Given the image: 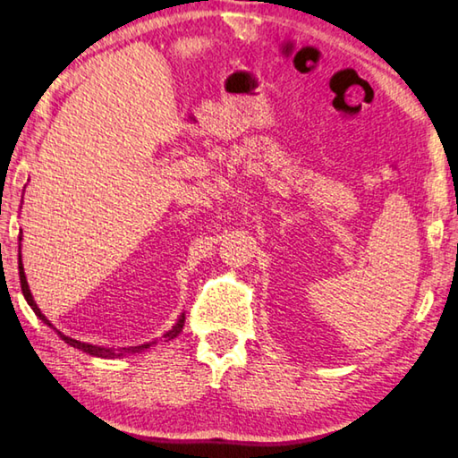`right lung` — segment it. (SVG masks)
<instances>
[{"instance_id":"right-lung-1","label":"right lung","mask_w":458,"mask_h":458,"mask_svg":"<svg viewBox=\"0 0 458 458\" xmlns=\"http://www.w3.org/2000/svg\"><path fill=\"white\" fill-rule=\"evenodd\" d=\"M24 199V197H21ZM18 242H20V245H18V269H20V284H21V294H24V298H26V302L30 304V309L34 310V314L36 317H38L44 325H48L50 328H55L52 327V322L44 317L42 314V310L38 309V304L34 302V296H32V292H30V286H28V280H26V272H24V264H21V231H20V235H18ZM182 327H184V312H180V317H178V320L174 322V327L170 328L168 333H164L160 339H154V341H149V343H144V344H138V347H122V349H114V347H103V344H91V343H82V341H77V339H71V336H66V335H63L60 331H56V335L60 336V339H63L66 344H71V347H74V349H79V351H82V353H87V355H93V357H101V359H119V357H125V355H136V353H144V351H148L149 347H154V344H158L160 341L162 343H168V341H172V339H176V336L180 335V331H182Z\"/></svg>"}]
</instances>
